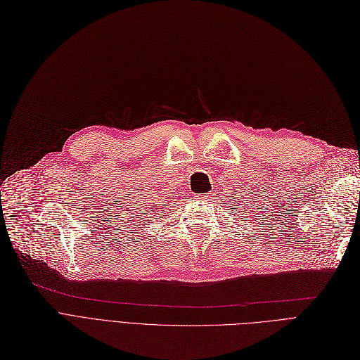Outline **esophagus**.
Listing matches in <instances>:
<instances>
[{"label": "esophagus", "instance_id": "34e87169", "mask_svg": "<svg viewBox=\"0 0 360 360\" xmlns=\"http://www.w3.org/2000/svg\"><path fill=\"white\" fill-rule=\"evenodd\" d=\"M198 198H200V200H207V198H209V194L206 193V194H202V195H198Z\"/></svg>", "mask_w": 360, "mask_h": 360}]
</instances>
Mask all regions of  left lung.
Returning a JSON list of instances; mask_svg holds the SVG:
<instances>
[{
    "label": "left lung",
    "mask_w": 360,
    "mask_h": 360,
    "mask_svg": "<svg viewBox=\"0 0 360 360\" xmlns=\"http://www.w3.org/2000/svg\"><path fill=\"white\" fill-rule=\"evenodd\" d=\"M236 194H237V193H236ZM247 201H248V200H244V202H247ZM252 202H255V201H252ZM228 206H229V205H228ZM250 206H253V205H250ZM257 221H259V219H257Z\"/></svg>",
    "instance_id": "left-lung-1"
}]
</instances>
